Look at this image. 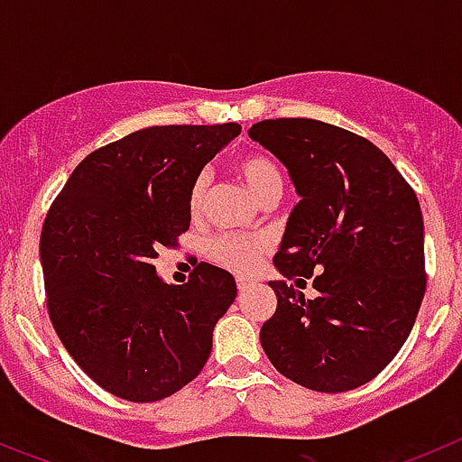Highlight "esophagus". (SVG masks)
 I'll use <instances>...</instances> for the list:
<instances>
[{"instance_id":"34e87169","label":"esophagus","mask_w":462,"mask_h":462,"mask_svg":"<svg viewBox=\"0 0 462 462\" xmlns=\"http://www.w3.org/2000/svg\"><path fill=\"white\" fill-rule=\"evenodd\" d=\"M236 284H238V291H247V289L254 287L256 282L247 280V277H238V280H236Z\"/></svg>"}]
</instances>
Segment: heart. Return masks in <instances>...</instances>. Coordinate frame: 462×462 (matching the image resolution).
I'll use <instances>...</instances> for the list:
<instances>
[{
  "label": "heart",
  "mask_w": 462,
  "mask_h": 462,
  "mask_svg": "<svg viewBox=\"0 0 462 462\" xmlns=\"http://www.w3.org/2000/svg\"><path fill=\"white\" fill-rule=\"evenodd\" d=\"M236 171L243 182L250 187L252 194L261 203L280 199L284 191V175L277 166L275 159L266 154H247L236 164ZM210 191V175L206 171L196 175L189 187V210L191 215H201ZM271 247L266 236H243V234H222L210 243V256L215 263L236 273H252L259 266L261 256Z\"/></svg>",
  "instance_id": "heart-1"
}]
</instances>
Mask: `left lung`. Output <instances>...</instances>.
<instances>
[{"instance_id": "1", "label": "left lung", "mask_w": 462, "mask_h": 462, "mask_svg": "<svg viewBox=\"0 0 462 462\" xmlns=\"http://www.w3.org/2000/svg\"><path fill=\"white\" fill-rule=\"evenodd\" d=\"M250 138L287 166L300 196L273 259L299 289L268 282L277 310L261 326V346L305 389H358L393 361L421 308L419 199L377 145L340 126L280 117L252 125ZM312 272L318 296L305 299Z\"/></svg>"}]
</instances>
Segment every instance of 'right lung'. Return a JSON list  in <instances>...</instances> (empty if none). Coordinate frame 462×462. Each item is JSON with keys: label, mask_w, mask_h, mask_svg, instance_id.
Listing matches in <instances>:
<instances>
[{"label": "right lung", "mask_w": 462, "mask_h": 462, "mask_svg": "<svg viewBox=\"0 0 462 462\" xmlns=\"http://www.w3.org/2000/svg\"><path fill=\"white\" fill-rule=\"evenodd\" d=\"M240 125L148 126L73 169L41 231L48 312L73 361L132 402L169 398L201 373L236 300L231 273L199 263L166 284L152 261L189 228V187Z\"/></svg>", "instance_id": "1"}]
</instances>
